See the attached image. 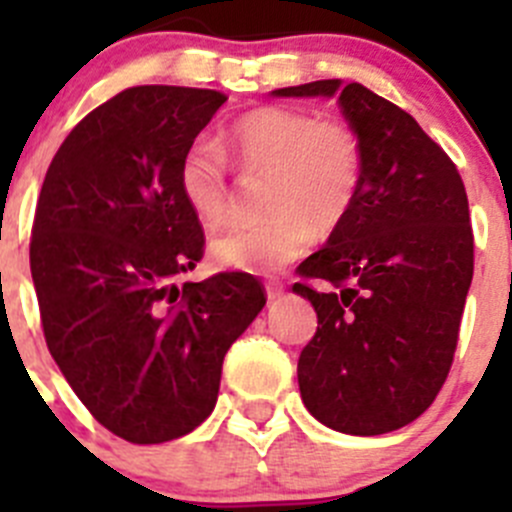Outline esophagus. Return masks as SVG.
<instances>
[{"mask_svg":"<svg viewBox=\"0 0 512 512\" xmlns=\"http://www.w3.org/2000/svg\"><path fill=\"white\" fill-rule=\"evenodd\" d=\"M266 297H269L271 305L282 300V297H284V287H282V284H274V282L266 284Z\"/></svg>","mask_w":512,"mask_h":512,"instance_id":"obj_1","label":"esophagus"}]
</instances>
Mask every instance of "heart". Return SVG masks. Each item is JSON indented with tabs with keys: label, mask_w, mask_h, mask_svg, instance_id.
<instances>
[{
	"label": "heart",
	"mask_w": 512,
	"mask_h": 512,
	"mask_svg": "<svg viewBox=\"0 0 512 512\" xmlns=\"http://www.w3.org/2000/svg\"><path fill=\"white\" fill-rule=\"evenodd\" d=\"M225 148L246 169H271L261 220H230L212 230L207 253L217 269L277 271L302 256L320 230L348 215L361 182L359 140L341 122L289 107L248 112L225 135ZM184 205L200 220H220L230 207L228 161L212 138H194L176 169Z\"/></svg>",
	"instance_id": "b5f03b06"
}]
</instances>
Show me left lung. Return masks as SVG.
I'll list each match as a JSON object with an SVG mask.
<instances>
[{"instance_id":"8db88e82","label":"left lung","mask_w":512,"mask_h":512,"mask_svg":"<svg viewBox=\"0 0 512 512\" xmlns=\"http://www.w3.org/2000/svg\"><path fill=\"white\" fill-rule=\"evenodd\" d=\"M274 97H336L361 148L356 200L328 243L300 264L292 292L318 333L302 348L305 408L351 436L413 423L446 382L474 271L469 202L451 158L418 122L361 84L323 79Z\"/></svg>"}]
</instances>
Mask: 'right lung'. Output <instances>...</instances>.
Returning <instances> with one entry per match:
<instances>
[{"mask_svg": "<svg viewBox=\"0 0 512 512\" xmlns=\"http://www.w3.org/2000/svg\"><path fill=\"white\" fill-rule=\"evenodd\" d=\"M225 99L125 89L71 130L40 189L30 271L45 343L89 413L130 443L187 436L212 413L230 343L266 305L238 271L176 284L205 246L176 169Z\"/></svg>", "mask_w": 512, "mask_h": 512, "instance_id": "right-lung-1", "label": "right lung"}]
</instances>
